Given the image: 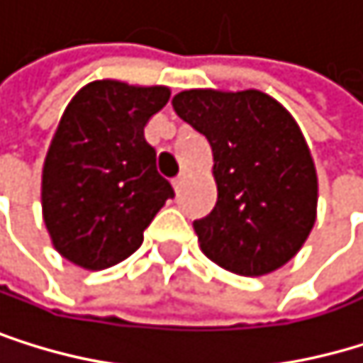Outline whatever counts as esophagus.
I'll return each instance as SVG.
<instances>
[{"label": "esophagus", "mask_w": 363, "mask_h": 363, "mask_svg": "<svg viewBox=\"0 0 363 363\" xmlns=\"http://www.w3.org/2000/svg\"><path fill=\"white\" fill-rule=\"evenodd\" d=\"M184 177H186V175L182 173V175H177V177L173 179V188H175V192H179V190H182V186H184Z\"/></svg>", "instance_id": "esophagus-1"}]
</instances>
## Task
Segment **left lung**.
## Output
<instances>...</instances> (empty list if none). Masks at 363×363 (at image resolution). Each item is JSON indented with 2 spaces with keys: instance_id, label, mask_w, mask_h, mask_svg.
I'll return each mask as SVG.
<instances>
[{
  "instance_id": "1",
  "label": "left lung",
  "mask_w": 363,
  "mask_h": 363,
  "mask_svg": "<svg viewBox=\"0 0 363 363\" xmlns=\"http://www.w3.org/2000/svg\"><path fill=\"white\" fill-rule=\"evenodd\" d=\"M173 108L214 153L216 206L192 223L201 251L235 275L273 273L316 220L318 179L296 121L259 90H184Z\"/></svg>"
}]
</instances>
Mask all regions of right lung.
Listing matches in <instances>:
<instances>
[{"instance_id": "right-lung-1", "label": "right lung", "mask_w": 363, "mask_h": 363, "mask_svg": "<svg viewBox=\"0 0 363 363\" xmlns=\"http://www.w3.org/2000/svg\"><path fill=\"white\" fill-rule=\"evenodd\" d=\"M164 86L90 82L67 106L43 167V218L69 262L104 270L130 257L175 192L155 169L145 125L167 106Z\"/></svg>"}]
</instances>
